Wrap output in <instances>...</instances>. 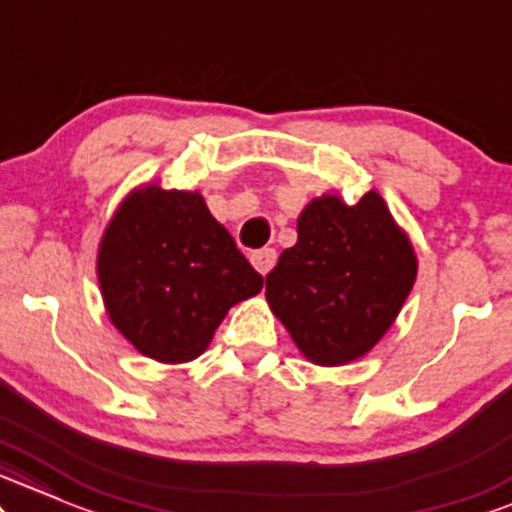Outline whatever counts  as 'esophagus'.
Returning <instances> with one entry per match:
<instances>
[{"mask_svg":"<svg viewBox=\"0 0 512 512\" xmlns=\"http://www.w3.org/2000/svg\"><path fill=\"white\" fill-rule=\"evenodd\" d=\"M275 258H278V254H275L273 249L254 251V254H251V266H254L261 275H268L270 268L275 266Z\"/></svg>","mask_w":512,"mask_h":512,"instance_id":"1","label":"esophagus"}]
</instances>
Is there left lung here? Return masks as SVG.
Listing matches in <instances>:
<instances>
[{"label":"left lung","instance_id":"1","mask_svg":"<svg viewBox=\"0 0 512 512\" xmlns=\"http://www.w3.org/2000/svg\"><path fill=\"white\" fill-rule=\"evenodd\" d=\"M414 280V246L378 191L354 206L323 194L299 213L297 244L266 275V299L311 364L342 366L374 350Z\"/></svg>","mask_w":512,"mask_h":512}]
</instances>
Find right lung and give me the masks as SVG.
<instances>
[{
    "mask_svg": "<svg viewBox=\"0 0 512 512\" xmlns=\"http://www.w3.org/2000/svg\"><path fill=\"white\" fill-rule=\"evenodd\" d=\"M95 268L112 326L160 364L201 357L227 311L263 287L206 198L160 184L119 203Z\"/></svg>",
    "mask_w": 512,
    "mask_h": 512,
    "instance_id": "obj_1",
    "label": "right lung"
}]
</instances>
